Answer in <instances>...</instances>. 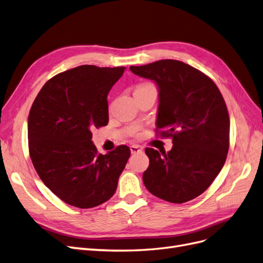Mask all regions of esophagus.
<instances>
[{
  "label": "esophagus",
  "instance_id": "obj_1",
  "mask_svg": "<svg viewBox=\"0 0 263 263\" xmlns=\"http://www.w3.org/2000/svg\"><path fill=\"white\" fill-rule=\"evenodd\" d=\"M130 149H131L132 154H137V153H140L142 151V147L139 146V145H131Z\"/></svg>",
  "mask_w": 263,
  "mask_h": 263
}]
</instances>
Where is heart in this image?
I'll use <instances>...</instances> for the list:
<instances>
[{"mask_svg": "<svg viewBox=\"0 0 263 263\" xmlns=\"http://www.w3.org/2000/svg\"><path fill=\"white\" fill-rule=\"evenodd\" d=\"M154 86L152 84H149V82H143V84H140L138 85L137 89H136V93L141 92V91H144V90H148V89H153ZM133 137H140V133L138 131H134L133 132Z\"/></svg>", "mask_w": 263, "mask_h": 263, "instance_id": "heart-1", "label": "heart"}]
</instances>
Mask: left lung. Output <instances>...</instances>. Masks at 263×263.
Listing matches in <instances>:
<instances>
[{
    "label": "left lung",
    "mask_w": 263,
    "mask_h": 263,
    "mask_svg": "<svg viewBox=\"0 0 263 263\" xmlns=\"http://www.w3.org/2000/svg\"><path fill=\"white\" fill-rule=\"evenodd\" d=\"M130 70L159 86L156 133L173 140L167 153L145 148V187L175 204L196 198L219 174L229 149V115L218 87L204 72L174 59Z\"/></svg>",
    "instance_id": "left-lung-1"
}]
</instances>
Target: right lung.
Wrapping results in <instances>:
<instances>
[{
    "label": "right lung",
    "mask_w": 263,
    "mask_h": 263,
    "mask_svg": "<svg viewBox=\"0 0 263 263\" xmlns=\"http://www.w3.org/2000/svg\"><path fill=\"white\" fill-rule=\"evenodd\" d=\"M124 67L82 65L50 78L28 115V151L43 183L66 204L92 208L116 193L130 148L100 154L91 130L109 122L107 96Z\"/></svg>",
    "instance_id": "1"
}]
</instances>
